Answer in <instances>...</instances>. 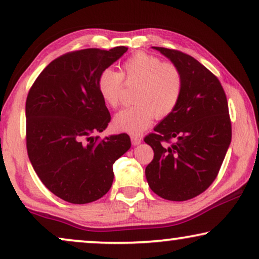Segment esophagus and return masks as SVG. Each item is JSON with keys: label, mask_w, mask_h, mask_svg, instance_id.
I'll list each match as a JSON object with an SVG mask.
<instances>
[{"label": "esophagus", "mask_w": 259, "mask_h": 259, "mask_svg": "<svg viewBox=\"0 0 259 259\" xmlns=\"http://www.w3.org/2000/svg\"><path fill=\"white\" fill-rule=\"evenodd\" d=\"M141 137H138V136H132L131 137V141H132V145L133 146H137V145H139L141 143Z\"/></svg>", "instance_id": "34e87169"}]
</instances>
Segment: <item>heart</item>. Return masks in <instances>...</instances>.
I'll return each instance as SVG.
<instances>
[{
  "label": "heart",
  "mask_w": 259,
  "mask_h": 259,
  "mask_svg": "<svg viewBox=\"0 0 259 259\" xmlns=\"http://www.w3.org/2000/svg\"><path fill=\"white\" fill-rule=\"evenodd\" d=\"M123 79L127 84H137L134 101L114 118L116 128L139 134L147 128L155 115L165 118L175 111L183 93L184 79L175 63L162 62L157 56L138 53L126 60L121 73L106 68L98 80V90L109 107L121 102Z\"/></svg>",
  "instance_id": "obj_1"
}]
</instances>
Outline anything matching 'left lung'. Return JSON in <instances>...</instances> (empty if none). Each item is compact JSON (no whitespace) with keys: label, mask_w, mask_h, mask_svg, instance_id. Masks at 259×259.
I'll use <instances>...</instances> for the list:
<instances>
[{"label":"left lung","mask_w":259,"mask_h":259,"mask_svg":"<svg viewBox=\"0 0 259 259\" xmlns=\"http://www.w3.org/2000/svg\"><path fill=\"white\" fill-rule=\"evenodd\" d=\"M153 48L178 67L184 86L175 111L145 137L154 152L145 175L159 197L189 200L214 182L228 152L232 136L228 100L218 77L192 56Z\"/></svg>","instance_id":"8db88e82"}]
</instances>
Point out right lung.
Returning a JSON list of instances; mask_svg holds the SVG:
<instances>
[{
	"instance_id": "1",
	"label": "right lung",
	"mask_w": 259,
	"mask_h": 259,
	"mask_svg": "<svg viewBox=\"0 0 259 259\" xmlns=\"http://www.w3.org/2000/svg\"><path fill=\"white\" fill-rule=\"evenodd\" d=\"M126 52L120 46L67 53L42 70L28 93V157L44 185L68 203L104 197L114 178L113 164L131 147L126 133L92 136L111 121L99 76Z\"/></svg>"
}]
</instances>
